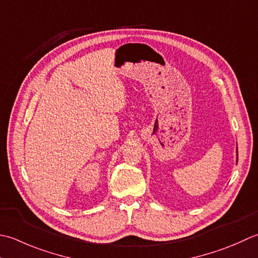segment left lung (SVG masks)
I'll use <instances>...</instances> for the list:
<instances>
[{"label":"left lung","instance_id":"obj_1","mask_svg":"<svg viewBox=\"0 0 258 258\" xmlns=\"http://www.w3.org/2000/svg\"><path fill=\"white\" fill-rule=\"evenodd\" d=\"M237 160H238V155H237Z\"/></svg>","mask_w":258,"mask_h":258}]
</instances>
